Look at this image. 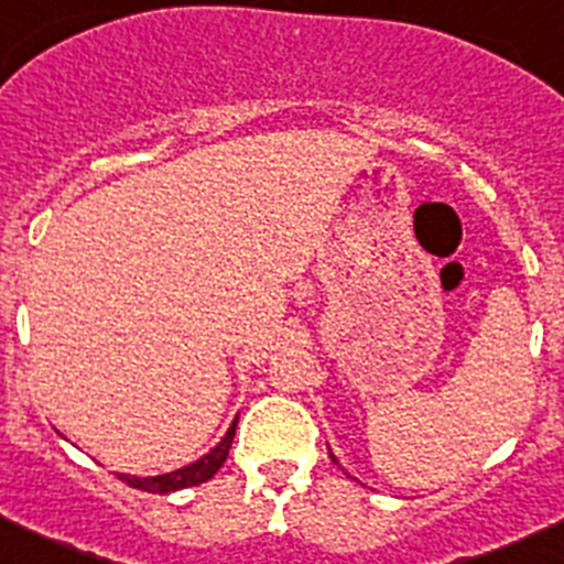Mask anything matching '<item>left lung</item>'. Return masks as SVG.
I'll return each instance as SVG.
<instances>
[{
  "instance_id": "1",
  "label": "left lung",
  "mask_w": 564,
  "mask_h": 564,
  "mask_svg": "<svg viewBox=\"0 0 564 564\" xmlns=\"http://www.w3.org/2000/svg\"><path fill=\"white\" fill-rule=\"evenodd\" d=\"M328 456H330V458H334V464H339V462H336V456H334V454H330V448H328Z\"/></svg>"
}]
</instances>
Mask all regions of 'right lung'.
<instances>
[{"mask_svg":"<svg viewBox=\"0 0 564 564\" xmlns=\"http://www.w3.org/2000/svg\"><path fill=\"white\" fill-rule=\"evenodd\" d=\"M236 423H239V415L234 417V423H230V429L225 432V437L219 440V443L214 445L206 456H200L197 462L187 464V467H178V469H173V473H162V475L119 473V478L124 480L127 486H132V489L152 491V495H171V491L206 484V480H212L214 475H217V469L223 467L225 458H228V454H230V445H234V437H236Z\"/></svg>","mask_w":564,"mask_h":564,"instance_id":"obj_1","label":"right lung"}]
</instances>
